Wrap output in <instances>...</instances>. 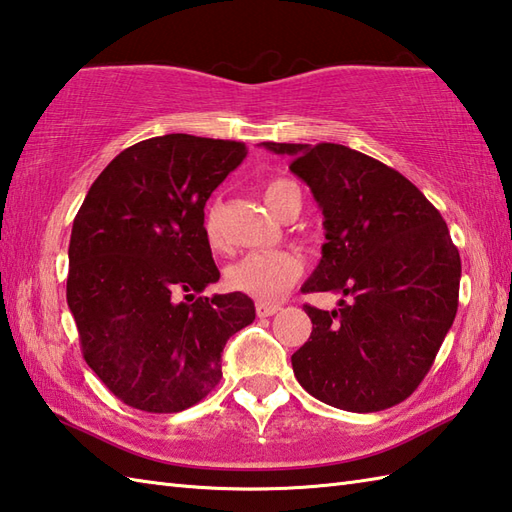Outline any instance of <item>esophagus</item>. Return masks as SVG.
I'll use <instances>...</instances> for the list:
<instances>
[{
  "label": "esophagus",
  "instance_id": "obj_1",
  "mask_svg": "<svg viewBox=\"0 0 512 512\" xmlns=\"http://www.w3.org/2000/svg\"><path fill=\"white\" fill-rule=\"evenodd\" d=\"M277 310H279V306H275V303H257V317L259 319L273 317Z\"/></svg>",
  "mask_w": 512,
  "mask_h": 512
}]
</instances>
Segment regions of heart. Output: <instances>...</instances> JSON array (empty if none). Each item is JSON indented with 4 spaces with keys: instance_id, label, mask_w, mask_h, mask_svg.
Masks as SVG:
<instances>
[{
    "instance_id": "1",
    "label": "heart",
    "mask_w": 512,
    "mask_h": 512,
    "mask_svg": "<svg viewBox=\"0 0 512 512\" xmlns=\"http://www.w3.org/2000/svg\"><path fill=\"white\" fill-rule=\"evenodd\" d=\"M292 193L301 195L299 187L292 180H270L264 187V202L277 215L281 204ZM204 233L206 242L213 248L222 244L220 215H217L215 206H211L204 217ZM301 273L303 264L297 253H290V250H259V253L239 257L237 262L226 268V284L228 288L242 292V295L259 303H270L284 297L288 288L301 277Z\"/></svg>"
}]
</instances>
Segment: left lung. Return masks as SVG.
Segmentation results:
<instances>
[{
  "instance_id": "8db88e82",
  "label": "left lung",
  "mask_w": 512,
  "mask_h": 512,
  "mask_svg": "<svg viewBox=\"0 0 512 512\" xmlns=\"http://www.w3.org/2000/svg\"><path fill=\"white\" fill-rule=\"evenodd\" d=\"M290 156L323 213L321 262L303 292H341L328 312L303 306L299 385L336 409L369 413L409 398L458 312L460 253L447 222L402 173L345 145L262 143Z\"/></svg>"
}]
</instances>
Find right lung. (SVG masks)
Returning a JSON list of instances; mask_svg holds the SVG:
<instances>
[{
    "instance_id": "right-lung-1",
    "label": "right lung",
    "mask_w": 512,
    "mask_h": 512,
    "mask_svg": "<svg viewBox=\"0 0 512 512\" xmlns=\"http://www.w3.org/2000/svg\"><path fill=\"white\" fill-rule=\"evenodd\" d=\"M244 158L237 140H143L103 169L74 217L68 306L83 358L129 407L200 402L220 383L226 341L255 321L242 292L195 297L220 279L204 204Z\"/></svg>"
}]
</instances>
